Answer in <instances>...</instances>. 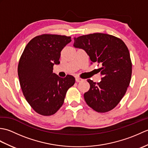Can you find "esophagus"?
<instances>
[{
    "mask_svg": "<svg viewBox=\"0 0 148 148\" xmlns=\"http://www.w3.org/2000/svg\"><path fill=\"white\" fill-rule=\"evenodd\" d=\"M83 81V79H81V78H80V77H77L76 78V82H81V81Z\"/></svg>",
    "mask_w": 148,
    "mask_h": 148,
    "instance_id": "esophagus-1",
    "label": "esophagus"
}]
</instances>
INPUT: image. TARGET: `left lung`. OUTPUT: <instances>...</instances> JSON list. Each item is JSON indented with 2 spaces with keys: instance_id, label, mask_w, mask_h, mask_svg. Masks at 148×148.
Masks as SVG:
<instances>
[{
  "instance_id": "obj_1",
  "label": "left lung",
  "mask_w": 148,
  "mask_h": 148,
  "mask_svg": "<svg viewBox=\"0 0 148 148\" xmlns=\"http://www.w3.org/2000/svg\"><path fill=\"white\" fill-rule=\"evenodd\" d=\"M74 46L83 49L91 61L101 66L99 83L87 79L90 87L84 94L88 106L98 112L111 111L121 101L129 86L132 64L127 46L114 36L94 33L74 37Z\"/></svg>"
}]
</instances>
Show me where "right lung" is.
Segmentation results:
<instances>
[{
    "label": "right lung",
    "mask_w": 148,
    "mask_h": 148,
    "mask_svg": "<svg viewBox=\"0 0 148 148\" xmlns=\"http://www.w3.org/2000/svg\"><path fill=\"white\" fill-rule=\"evenodd\" d=\"M71 37L57 34H42L27 44L20 58L18 74L23 95L34 111L42 116L55 114L64 102L66 93L75 78H62L53 73V65L60 64L61 51Z\"/></svg>",
    "instance_id": "obj_1"
}]
</instances>
